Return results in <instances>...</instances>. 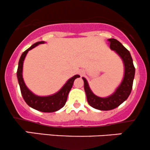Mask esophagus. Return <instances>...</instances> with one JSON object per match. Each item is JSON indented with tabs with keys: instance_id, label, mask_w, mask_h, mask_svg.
Returning a JSON list of instances; mask_svg holds the SVG:
<instances>
[{
	"instance_id": "1",
	"label": "esophagus",
	"mask_w": 150,
	"mask_h": 150,
	"mask_svg": "<svg viewBox=\"0 0 150 150\" xmlns=\"http://www.w3.org/2000/svg\"><path fill=\"white\" fill-rule=\"evenodd\" d=\"M83 71H81V75H83Z\"/></svg>"
}]
</instances>
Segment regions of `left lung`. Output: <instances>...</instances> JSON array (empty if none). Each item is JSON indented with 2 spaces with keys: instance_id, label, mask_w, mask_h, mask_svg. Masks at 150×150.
<instances>
[{
  "instance_id": "left-lung-1",
  "label": "left lung",
  "mask_w": 150,
  "mask_h": 150,
  "mask_svg": "<svg viewBox=\"0 0 150 150\" xmlns=\"http://www.w3.org/2000/svg\"><path fill=\"white\" fill-rule=\"evenodd\" d=\"M108 41L110 44V49L120 56L125 66V75L120 86L112 95L107 97L101 98L96 96L91 91L86 79L82 77L84 83V90L88 103L94 109L103 111L115 109L127 100L132 91L135 74V68L129 51L117 39L109 38Z\"/></svg>"
}]
</instances>
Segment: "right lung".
<instances>
[{"mask_svg": "<svg viewBox=\"0 0 150 150\" xmlns=\"http://www.w3.org/2000/svg\"><path fill=\"white\" fill-rule=\"evenodd\" d=\"M44 43V41H38V42L35 43L22 54L20 59H19L18 67L17 70V78L19 86H20L21 92L23 96L24 101L29 107L42 112H54L59 110L65 105L69 91L71 89L72 86L74 84V81L76 78H79L80 76L75 75L69 79L67 83L63 86V87L58 92L51 95V96H39L32 93L25 86L23 81V75H22L23 61L28 51L33 49L38 45Z\"/></svg>", "mask_w": 150, "mask_h": 150, "instance_id": "obj_1", "label": "right lung"}]
</instances>
